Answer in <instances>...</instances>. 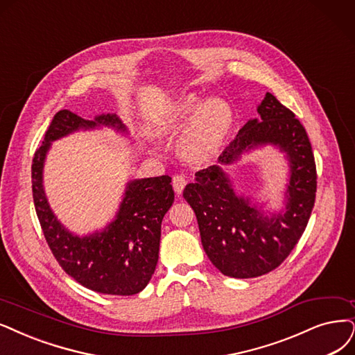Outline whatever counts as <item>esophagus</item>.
Wrapping results in <instances>:
<instances>
[{
  "label": "esophagus",
  "mask_w": 355,
  "mask_h": 355,
  "mask_svg": "<svg viewBox=\"0 0 355 355\" xmlns=\"http://www.w3.org/2000/svg\"><path fill=\"white\" fill-rule=\"evenodd\" d=\"M186 184H187V180H186L184 175L177 174V175L173 177V187H174V191H175L177 194H181V193H182V190H184Z\"/></svg>",
  "instance_id": "34e87169"
}]
</instances>
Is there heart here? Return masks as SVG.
Wrapping results in <instances>:
<instances>
[{"mask_svg": "<svg viewBox=\"0 0 355 355\" xmlns=\"http://www.w3.org/2000/svg\"><path fill=\"white\" fill-rule=\"evenodd\" d=\"M191 118L193 121L182 136L181 149L191 159H209L218 153L230 133L232 125L231 105L220 98L202 102L200 96L190 94L171 105L159 118L156 130L159 133H171L180 130Z\"/></svg>", "mask_w": 355, "mask_h": 355, "instance_id": "obj_1", "label": "heart"}]
</instances>
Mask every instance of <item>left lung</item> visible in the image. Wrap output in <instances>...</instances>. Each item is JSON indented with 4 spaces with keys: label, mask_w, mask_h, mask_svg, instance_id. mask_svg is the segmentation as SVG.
<instances>
[{
    "label": "left lung",
    "mask_w": 355,
    "mask_h": 355,
    "mask_svg": "<svg viewBox=\"0 0 355 355\" xmlns=\"http://www.w3.org/2000/svg\"><path fill=\"white\" fill-rule=\"evenodd\" d=\"M257 114L222 152L219 165L198 171L182 193L198 218L207 257L231 278H256L278 268L303 235L316 199V164L303 124L269 92ZM265 144L285 151L291 165L286 209L270 217L235 195L221 169Z\"/></svg>",
    "instance_id": "left-lung-1"
}]
</instances>
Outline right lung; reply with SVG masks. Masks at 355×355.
<instances>
[{"mask_svg":"<svg viewBox=\"0 0 355 355\" xmlns=\"http://www.w3.org/2000/svg\"><path fill=\"white\" fill-rule=\"evenodd\" d=\"M110 127L127 133L116 114L85 120L62 110L52 118L32 164V191L39 224L60 266L92 291L133 295L146 286L159 257L161 224L174 203L171 177L131 180L115 219L102 231L78 237L65 228L49 207L44 190V164L51 143L78 130Z\"/></svg>","mask_w":355,"mask_h":355,"instance_id":"1","label":"right lung"}]
</instances>
